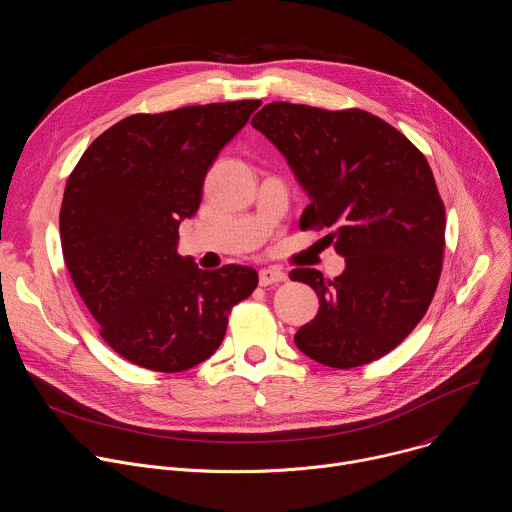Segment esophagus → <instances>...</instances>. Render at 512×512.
I'll list each match as a JSON object with an SVG mask.
<instances>
[{"mask_svg":"<svg viewBox=\"0 0 512 512\" xmlns=\"http://www.w3.org/2000/svg\"><path fill=\"white\" fill-rule=\"evenodd\" d=\"M285 279H287V275L283 271H279V269H273V267H267V269L259 271V285L261 287H267L271 283H281Z\"/></svg>","mask_w":512,"mask_h":512,"instance_id":"obj_1","label":"esophagus"}]
</instances>
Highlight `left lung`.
<instances>
[{
  "label": "left lung",
  "mask_w": 512,
  "mask_h": 512,
  "mask_svg": "<svg viewBox=\"0 0 512 512\" xmlns=\"http://www.w3.org/2000/svg\"><path fill=\"white\" fill-rule=\"evenodd\" d=\"M310 196L300 229H330L346 267L334 279L294 269L320 300L294 340L332 369L373 362L425 316L442 275L446 208L425 156L362 109L326 111L275 101L251 121Z\"/></svg>",
  "instance_id": "1"
}]
</instances>
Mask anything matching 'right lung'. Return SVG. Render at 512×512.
I'll return each instance as SVG.
<instances>
[{
    "label": "right lung",
    "mask_w": 512,
    "mask_h": 512,
    "mask_svg": "<svg viewBox=\"0 0 512 512\" xmlns=\"http://www.w3.org/2000/svg\"><path fill=\"white\" fill-rule=\"evenodd\" d=\"M261 101L137 113L101 133L68 176L60 206L66 269L101 338L137 367L188 371L221 346L255 269H200L178 255L218 152Z\"/></svg>",
    "instance_id": "right-lung-1"
}]
</instances>
